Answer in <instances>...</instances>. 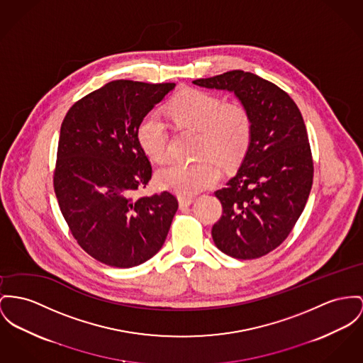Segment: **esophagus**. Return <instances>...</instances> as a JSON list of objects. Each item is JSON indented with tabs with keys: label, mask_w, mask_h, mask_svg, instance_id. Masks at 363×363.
Segmentation results:
<instances>
[{
	"label": "esophagus",
	"mask_w": 363,
	"mask_h": 363,
	"mask_svg": "<svg viewBox=\"0 0 363 363\" xmlns=\"http://www.w3.org/2000/svg\"><path fill=\"white\" fill-rule=\"evenodd\" d=\"M179 205L180 208H186L190 206L194 202L193 196H186V195H179Z\"/></svg>",
	"instance_id": "1"
}]
</instances>
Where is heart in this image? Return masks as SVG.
I'll return each mask as SVG.
<instances>
[{
	"label": "heart",
	"instance_id": "obj_1",
	"mask_svg": "<svg viewBox=\"0 0 363 363\" xmlns=\"http://www.w3.org/2000/svg\"><path fill=\"white\" fill-rule=\"evenodd\" d=\"M169 114L177 125L201 132L199 154L209 155L224 167L235 165L249 145L252 121L240 103H224L216 95L186 89L170 101ZM136 139L151 160L162 162L167 158L169 135L160 113L145 114L138 125ZM218 177L211 161L172 162L158 170L157 183L174 193L193 195L213 186Z\"/></svg>",
	"mask_w": 363,
	"mask_h": 363
}]
</instances>
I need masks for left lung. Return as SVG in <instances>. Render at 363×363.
Segmentation results:
<instances>
[{"label": "left lung", "mask_w": 363, "mask_h": 363, "mask_svg": "<svg viewBox=\"0 0 363 363\" xmlns=\"http://www.w3.org/2000/svg\"><path fill=\"white\" fill-rule=\"evenodd\" d=\"M193 84L233 94L250 116L240 169L216 191L223 216L212 237L231 257H262L286 240L311 191L314 167L304 120L286 92L256 74L234 70Z\"/></svg>", "instance_id": "8db88e82"}]
</instances>
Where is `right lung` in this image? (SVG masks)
<instances>
[{
  "label": "right lung",
  "mask_w": 363,
  "mask_h": 363,
  "mask_svg": "<svg viewBox=\"0 0 363 363\" xmlns=\"http://www.w3.org/2000/svg\"><path fill=\"white\" fill-rule=\"evenodd\" d=\"M173 89L174 84L111 81L78 100L62 123L56 198L79 246L107 266L143 264L169 233L176 196L133 193L152 173L138 125Z\"/></svg>",
  "instance_id": "1"
}]
</instances>
